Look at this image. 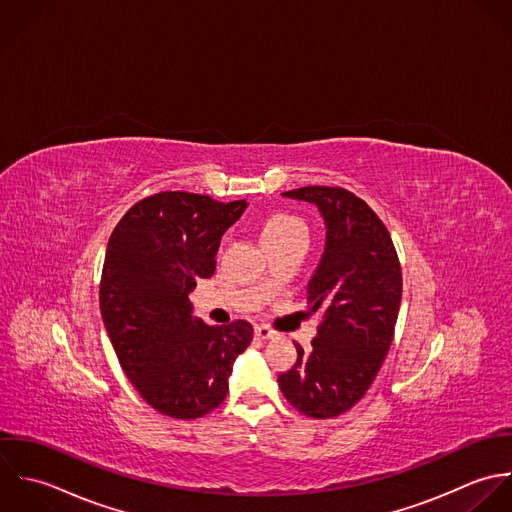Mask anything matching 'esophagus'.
Listing matches in <instances>:
<instances>
[{"label": "esophagus", "instance_id": "esophagus-1", "mask_svg": "<svg viewBox=\"0 0 512 512\" xmlns=\"http://www.w3.org/2000/svg\"><path fill=\"white\" fill-rule=\"evenodd\" d=\"M255 336L261 338V340H269V338L275 336V330H271V328L265 326V324H257V326H255Z\"/></svg>", "mask_w": 512, "mask_h": 512}]
</instances>
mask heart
Segmentation results:
<instances>
[{
    "label": "heart",
    "instance_id": "1",
    "mask_svg": "<svg viewBox=\"0 0 512 512\" xmlns=\"http://www.w3.org/2000/svg\"><path fill=\"white\" fill-rule=\"evenodd\" d=\"M295 233H307V227L301 219L287 215V213L269 215L261 225V241L263 243L283 239V237H289Z\"/></svg>",
    "mask_w": 512,
    "mask_h": 512
}]
</instances>
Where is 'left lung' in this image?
Returning a JSON list of instances; mask_svg holds the SVG:
<instances>
[{
	"instance_id": "8db88e82",
	"label": "left lung",
	"mask_w": 512,
	"mask_h": 512,
	"mask_svg": "<svg viewBox=\"0 0 512 512\" xmlns=\"http://www.w3.org/2000/svg\"><path fill=\"white\" fill-rule=\"evenodd\" d=\"M283 196L314 205L326 233L307 285V303L322 310V322L310 352L297 344V364L279 374V388L308 417H334L364 398L382 368L402 303V269L386 225L354 194L308 186Z\"/></svg>"
}]
</instances>
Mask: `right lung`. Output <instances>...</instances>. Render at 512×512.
I'll return each instance as SVG.
<instances>
[{
	"instance_id": "obj_1",
	"label": "right lung",
	"mask_w": 512,
	"mask_h": 512,
	"mask_svg": "<svg viewBox=\"0 0 512 512\" xmlns=\"http://www.w3.org/2000/svg\"><path fill=\"white\" fill-rule=\"evenodd\" d=\"M247 202L162 192L132 205L104 255L101 314L118 362L138 394L164 415L196 419L229 392L253 326H211L194 316L190 293L215 271L223 233Z\"/></svg>"
}]
</instances>
